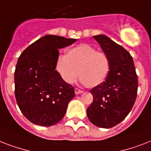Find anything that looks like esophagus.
<instances>
[{"label":"esophagus","instance_id":"esophagus-1","mask_svg":"<svg viewBox=\"0 0 151 151\" xmlns=\"http://www.w3.org/2000/svg\"><path fill=\"white\" fill-rule=\"evenodd\" d=\"M83 91H81V90H79V89L78 88H75V93H76V94H80L83 93Z\"/></svg>","mask_w":151,"mask_h":151}]
</instances>
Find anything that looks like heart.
<instances>
[{
    "instance_id": "obj_1",
    "label": "heart",
    "mask_w": 151,
    "mask_h": 151,
    "mask_svg": "<svg viewBox=\"0 0 151 151\" xmlns=\"http://www.w3.org/2000/svg\"><path fill=\"white\" fill-rule=\"evenodd\" d=\"M56 69L65 83H73L78 76L85 86L90 88L102 83L110 69L108 57L97 52L91 45L80 44L68 50L67 54L60 55Z\"/></svg>"
}]
</instances>
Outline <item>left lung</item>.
<instances>
[{"label":"left lung","mask_w":151,"mask_h":151,"mask_svg":"<svg viewBox=\"0 0 151 151\" xmlns=\"http://www.w3.org/2000/svg\"><path fill=\"white\" fill-rule=\"evenodd\" d=\"M94 38L108 57L110 69L106 80L90 91L94 99L86 114L97 127L110 128L132 109L137 96V75L132 57L125 49L103 35Z\"/></svg>","instance_id":"8db88e82"}]
</instances>
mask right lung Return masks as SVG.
Masks as SVG:
<instances>
[{"label":"right lung","instance_id":"1","mask_svg":"<svg viewBox=\"0 0 151 151\" xmlns=\"http://www.w3.org/2000/svg\"><path fill=\"white\" fill-rule=\"evenodd\" d=\"M76 41L48 35L29 45L19 57L14 77L15 96L19 109L31 123L49 127L65 116L75 89L55 69L56 62L58 50Z\"/></svg>","mask_w":151,"mask_h":151}]
</instances>
